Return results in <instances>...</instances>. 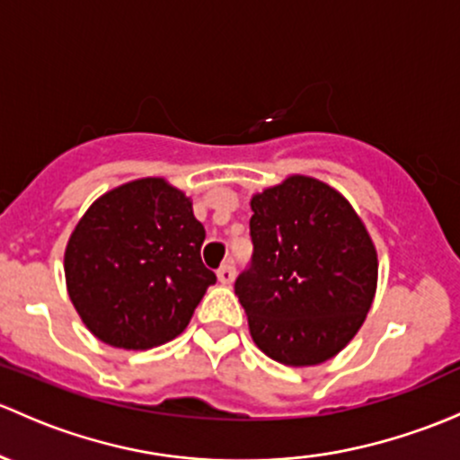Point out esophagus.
I'll use <instances>...</instances> for the list:
<instances>
[{
    "label": "esophagus",
    "mask_w": 460,
    "mask_h": 460,
    "mask_svg": "<svg viewBox=\"0 0 460 460\" xmlns=\"http://www.w3.org/2000/svg\"><path fill=\"white\" fill-rule=\"evenodd\" d=\"M217 279H220L222 284H226V287H229V284H234V279H235L234 264H222V267L217 269Z\"/></svg>",
    "instance_id": "obj_1"
}]
</instances>
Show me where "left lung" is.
<instances>
[{
	"label": "left lung",
	"instance_id": "8db88e82",
	"mask_svg": "<svg viewBox=\"0 0 460 460\" xmlns=\"http://www.w3.org/2000/svg\"><path fill=\"white\" fill-rule=\"evenodd\" d=\"M251 267L235 279L255 346L284 366L332 359L376 291V249L340 191L293 173L251 198Z\"/></svg>",
	"mask_w": 460,
	"mask_h": 460
}]
</instances>
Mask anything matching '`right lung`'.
<instances>
[{
  "mask_svg": "<svg viewBox=\"0 0 460 460\" xmlns=\"http://www.w3.org/2000/svg\"><path fill=\"white\" fill-rule=\"evenodd\" d=\"M205 226L165 178H138L96 198L64 255L81 322L105 344L147 350L187 328L216 273L202 264Z\"/></svg>",
  "mask_w": 460,
  "mask_h": 460,
  "instance_id": "1",
  "label": "right lung"
}]
</instances>
